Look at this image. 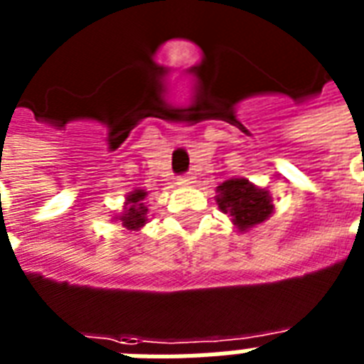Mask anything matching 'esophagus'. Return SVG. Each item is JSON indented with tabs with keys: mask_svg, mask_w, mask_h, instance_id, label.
I'll list each match as a JSON object with an SVG mask.
<instances>
[{
	"mask_svg": "<svg viewBox=\"0 0 364 364\" xmlns=\"http://www.w3.org/2000/svg\"><path fill=\"white\" fill-rule=\"evenodd\" d=\"M193 183H194L193 173H187V176H183L181 179H179V185H183V187H191Z\"/></svg>",
	"mask_w": 364,
	"mask_h": 364,
	"instance_id": "obj_1",
	"label": "esophagus"
}]
</instances>
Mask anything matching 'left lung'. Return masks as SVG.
<instances>
[{
  "label": "left lung",
  "instance_id": "left-lung-1",
  "mask_svg": "<svg viewBox=\"0 0 364 364\" xmlns=\"http://www.w3.org/2000/svg\"><path fill=\"white\" fill-rule=\"evenodd\" d=\"M215 202L238 232H247L262 225L274 213L272 194L268 188L257 187L245 177H232L217 187Z\"/></svg>",
  "mask_w": 364,
  "mask_h": 364
}]
</instances>
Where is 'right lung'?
<instances>
[{
  "instance_id": "add662e5",
  "label": "right lung",
  "mask_w": 364,
  "mask_h": 364,
  "mask_svg": "<svg viewBox=\"0 0 364 364\" xmlns=\"http://www.w3.org/2000/svg\"><path fill=\"white\" fill-rule=\"evenodd\" d=\"M145 198H147V193L143 188H134L132 193L126 194L124 205H122V211L119 215H115L113 219L119 221L126 230H141L145 225H147V211L149 208L145 205Z\"/></svg>"
}]
</instances>
